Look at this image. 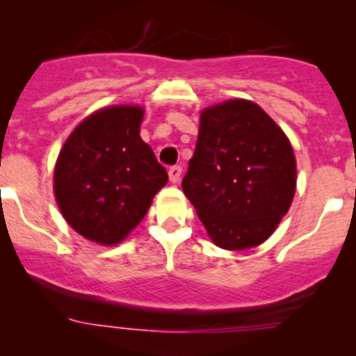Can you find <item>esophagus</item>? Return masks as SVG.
I'll return each mask as SVG.
<instances>
[{"label": "esophagus", "instance_id": "obj_1", "mask_svg": "<svg viewBox=\"0 0 356 356\" xmlns=\"http://www.w3.org/2000/svg\"><path fill=\"white\" fill-rule=\"evenodd\" d=\"M181 174H182L181 165H172V167L168 168V177H170V181L174 182V184H177V182L181 181Z\"/></svg>", "mask_w": 356, "mask_h": 356}]
</instances>
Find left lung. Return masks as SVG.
Returning a JSON list of instances; mask_svg holds the SVG:
<instances>
[{"label":"left lung","mask_w":356,"mask_h":356,"mask_svg":"<svg viewBox=\"0 0 356 356\" xmlns=\"http://www.w3.org/2000/svg\"><path fill=\"white\" fill-rule=\"evenodd\" d=\"M294 188L293 148L260 106L231 99L201 113L182 189L218 248L264 243L288 213Z\"/></svg>","instance_id":"1"}]
</instances>
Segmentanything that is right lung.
Wrapping results in <instances>:
<instances>
[{
  "label": "right lung",
  "instance_id": "right-lung-1",
  "mask_svg": "<svg viewBox=\"0 0 356 356\" xmlns=\"http://www.w3.org/2000/svg\"><path fill=\"white\" fill-rule=\"evenodd\" d=\"M143 108L111 106L77 125L55 167V196L79 234L120 243L145 218L168 175L139 136Z\"/></svg>",
  "mask_w": 356,
  "mask_h": 356
}]
</instances>
